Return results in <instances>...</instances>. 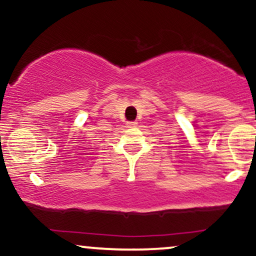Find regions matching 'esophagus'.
Instances as JSON below:
<instances>
[{"mask_svg": "<svg viewBox=\"0 0 256 256\" xmlns=\"http://www.w3.org/2000/svg\"><path fill=\"white\" fill-rule=\"evenodd\" d=\"M128 128H137V125H138V122H128Z\"/></svg>", "mask_w": 256, "mask_h": 256, "instance_id": "esophagus-1", "label": "esophagus"}]
</instances>
